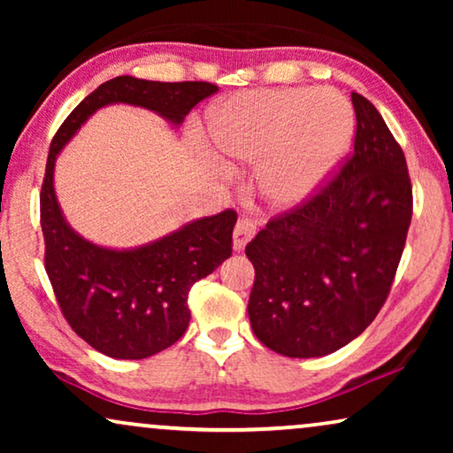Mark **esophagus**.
Returning a JSON list of instances; mask_svg holds the SVG:
<instances>
[{"mask_svg":"<svg viewBox=\"0 0 453 453\" xmlns=\"http://www.w3.org/2000/svg\"><path fill=\"white\" fill-rule=\"evenodd\" d=\"M253 234H256V225L250 219H241L233 231V250L243 251L245 245L253 239Z\"/></svg>","mask_w":453,"mask_h":453,"instance_id":"34e87169","label":"esophagus"}]
</instances>
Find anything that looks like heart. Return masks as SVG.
I'll use <instances>...</instances> for the list:
<instances>
[{
  "mask_svg": "<svg viewBox=\"0 0 453 453\" xmlns=\"http://www.w3.org/2000/svg\"><path fill=\"white\" fill-rule=\"evenodd\" d=\"M355 113L330 88L241 92L206 113V146L225 165L256 166L265 202L288 210L307 202L349 152Z\"/></svg>",
  "mask_w": 453,
  "mask_h": 453,
  "instance_id": "1",
  "label": "heart"
}]
</instances>
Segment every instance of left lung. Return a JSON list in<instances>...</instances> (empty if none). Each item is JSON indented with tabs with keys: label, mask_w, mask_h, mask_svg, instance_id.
<instances>
[{
	"label": "left lung",
	"mask_w": 453,
	"mask_h": 453,
	"mask_svg": "<svg viewBox=\"0 0 453 453\" xmlns=\"http://www.w3.org/2000/svg\"><path fill=\"white\" fill-rule=\"evenodd\" d=\"M355 152L311 202L245 247L256 268L251 330L270 350L326 357L365 332L388 299L412 219L406 158L367 98L352 92Z\"/></svg>",
	"instance_id": "8db88e82"
}]
</instances>
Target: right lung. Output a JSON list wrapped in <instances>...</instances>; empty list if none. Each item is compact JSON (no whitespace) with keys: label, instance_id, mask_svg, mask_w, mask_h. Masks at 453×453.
I'll list each match as a JSON object with an SVG mask.
<instances>
[{"label":"right lung","instance_id":"1","mask_svg":"<svg viewBox=\"0 0 453 453\" xmlns=\"http://www.w3.org/2000/svg\"><path fill=\"white\" fill-rule=\"evenodd\" d=\"M219 92L208 82H152L134 76L109 80L90 92L49 148L41 189L45 270L67 324L92 349L138 361L169 349L189 326V288L231 257L233 210L189 220L135 247H104L65 220L55 194V160L80 127L109 104H132L179 127L197 103Z\"/></svg>","mask_w":453,"mask_h":453}]
</instances>
